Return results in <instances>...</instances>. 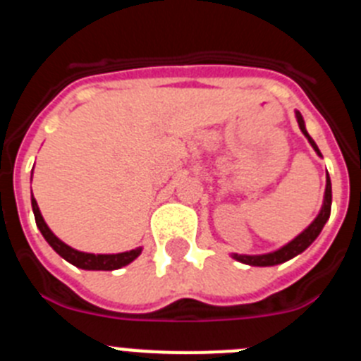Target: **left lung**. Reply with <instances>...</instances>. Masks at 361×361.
<instances>
[{"label":"left lung","mask_w":361,"mask_h":361,"mask_svg":"<svg viewBox=\"0 0 361 361\" xmlns=\"http://www.w3.org/2000/svg\"><path fill=\"white\" fill-rule=\"evenodd\" d=\"M295 117H296V123H298L300 130H302V133H304L305 139H307V141H309V145H311L312 149L317 152V155H320V157H322V153H320V149H318L317 142L312 141V137L309 135L307 130H305L304 117H302V114H300L298 110H295ZM331 202H333V190H331L329 173H327V175H325V193H324V202H322L320 213H318L317 219L312 220L311 224H309L307 228L304 229V231L300 233V235H296V237L293 238L291 242H288V244H286V245H282L280 250L271 251V253H264V255H238V253H231V258H235L237 262L247 264V266H257V267L279 266V264L288 262V260L295 258L296 255L304 253V251L307 250L309 245H311L312 242L317 240V237H318V235H320L322 229H324L325 222L329 220Z\"/></svg>","instance_id":"8db88e82"}]
</instances>
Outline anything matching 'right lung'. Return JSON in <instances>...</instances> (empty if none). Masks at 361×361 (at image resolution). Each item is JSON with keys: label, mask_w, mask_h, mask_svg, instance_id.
Returning a JSON list of instances; mask_svg holds the SVG:
<instances>
[{"label": "right lung", "mask_w": 361, "mask_h": 361, "mask_svg": "<svg viewBox=\"0 0 361 361\" xmlns=\"http://www.w3.org/2000/svg\"><path fill=\"white\" fill-rule=\"evenodd\" d=\"M32 212H34V216H36V224L39 228L41 235L44 237V240L49 242L50 247L56 251L59 257H63L66 262H70L72 266L79 267V269L86 271H114L121 269V267L128 266L135 260L139 255L142 253V247H135V250L124 251V253H111V255H94V253H85V251H78L70 247L68 244L57 238L52 233V229L47 226L43 215L39 212V206H37L36 199L32 195Z\"/></svg>", "instance_id": "add662e5"}]
</instances>
